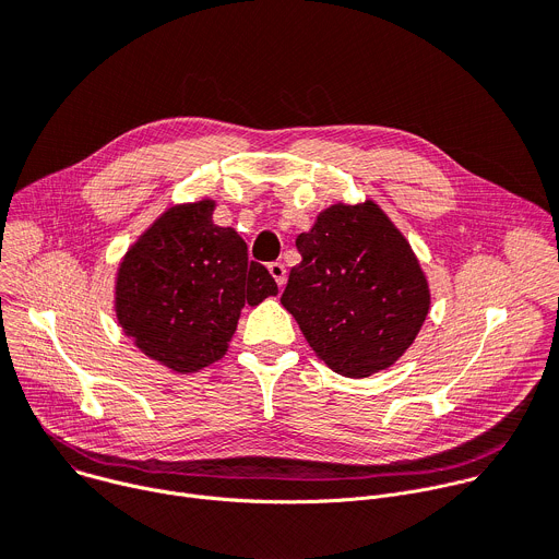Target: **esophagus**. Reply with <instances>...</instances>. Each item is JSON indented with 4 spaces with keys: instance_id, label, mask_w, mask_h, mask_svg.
Segmentation results:
<instances>
[{
    "instance_id": "esophagus-1",
    "label": "esophagus",
    "mask_w": 559,
    "mask_h": 559,
    "mask_svg": "<svg viewBox=\"0 0 559 559\" xmlns=\"http://www.w3.org/2000/svg\"><path fill=\"white\" fill-rule=\"evenodd\" d=\"M267 270H270V274L274 276L276 285L283 289L285 283H287V270H285V265H283V263H270Z\"/></svg>"
}]
</instances>
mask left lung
<instances>
[{
	"label": "left lung",
	"instance_id": "obj_1",
	"mask_svg": "<svg viewBox=\"0 0 559 559\" xmlns=\"http://www.w3.org/2000/svg\"><path fill=\"white\" fill-rule=\"evenodd\" d=\"M302 261L281 296L313 354L347 378L391 367L431 305L427 276L378 203H334L296 238Z\"/></svg>",
	"mask_w": 559,
	"mask_h": 559
}]
</instances>
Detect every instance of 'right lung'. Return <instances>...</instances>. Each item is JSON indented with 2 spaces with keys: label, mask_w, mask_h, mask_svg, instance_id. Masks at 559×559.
<instances>
[{
  "label": "right lung",
  "mask_w": 559,
  "mask_h": 559,
  "mask_svg": "<svg viewBox=\"0 0 559 559\" xmlns=\"http://www.w3.org/2000/svg\"><path fill=\"white\" fill-rule=\"evenodd\" d=\"M216 203L168 207L128 248L115 281L117 321L152 360L194 373L227 352L241 309L278 294L270 272L248 259L231 227L214 225Z\"/></svg>",
  "instance_id": "obj_1"
}]
</instances>
